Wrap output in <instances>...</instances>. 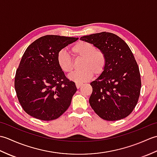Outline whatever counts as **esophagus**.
Returning <instances> with one entry per match:
<instances>
[{
    "label": "esophagus",
    "mask_w": 157,
    "mask_h": 157,
    "mask_svg": "<svg viewBox=\"0 0 157 157\" xmlns=\"http://www.w3.org/2000/svg\"><path fill=\"white\" fill-rule=\"evenodd\" d=\"M76 87H77V88H78V89H79V88H80L81 87V86H82V84H78V83H76Z\"/></svg>",
    "instance_id": "obj_1"
}]
</instances>
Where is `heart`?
I'll return each mask as SVG.
<instances>
[{"label": "heart", "instance_id": "obj_1", "mask_svg": "<svg viewBox=\"0 0 157 157\" xmlns=\"http://www.w3.org/2000/svg\"><path fill=\"white\" fill-rule=\"evenodd\" d=\"M71 52L75 59H82L80 66L82 70L71 73L68 76L69 80L82 84L90 80L93 74L98 76L105 71L106 63L105 53L101 50L96 48L92 43L79 41L72 46ZM56 61L63 72L71 73L73 71V60L64 50L58 52Z\"/></svg>", "mask_w": 157, "mask_h": 157}]
</instances>
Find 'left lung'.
<instances>
[{"label":"left lung","mask_w":157,"mask_h":157,"mask_svg":"<svg viewBox=\"0 0 157 157\" xmlns=\"http://www.w3.org/2000/svg\"><path fill=\"white\" fill-rule=\"evenodd\" d=\"M105 53V71L90 83L92 93L89 102L100 117L117 121L128 117L137 105L141 88L137 63L128 45L118 36L109 32L84 36Z\"/></svg>","instance_id":"obj_1"}]
</instances>
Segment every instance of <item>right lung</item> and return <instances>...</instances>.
Masks as SVG:
<instances>
[{"label": "right lung", "instance_id": "obj_1", "mask_svg": "<svg viewBox=\"0 0 157 157\" xmlns=\"http://www.w3.org/2000/svg\"><path fill=\"white\" fill-rule=\"evenodd\" d=\"M78 39L46 35L25 50L16 71L15 88L20 105L28 115L51 121L69 108L77 88L60 69L56 56Z\"/></svg>", "mask_w": 157, "mask_h": 157}]
</instances>
